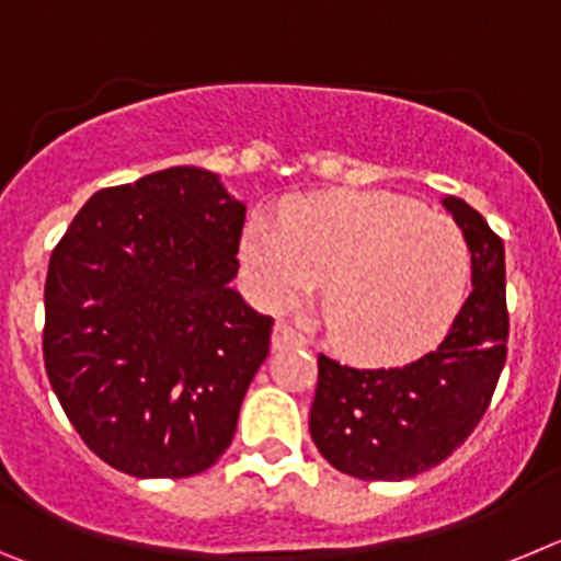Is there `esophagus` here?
Masks as SVG:
<instances>
[{
  "mask_svg": "<svg viewBox=\"0 0 561 561\" xmlns=\"http://www.w3.org/2000/svg\"><path fill=\"white\" fill-rule=\"evenodd\" d=\"M291 345H304V336L297 334L295 329H291L289 323H275V329H272V348H291Z\"/></svg>",
  "mask_w": 561,
  "mask_h": 561,
  "instance_id": "obj_1",
  "label": "esophagus"
}]
</instances>
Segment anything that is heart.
Instances as JSON below:
<instances>
[{"instance_id": "obj_1", "label": "heart", "mask_w": 561, "mask_h": 561, "mask_svg": "<svg viewBox=\"0 0 561 561\" xmlns=\"http://www.w3.org/2000/svg\"><path fill=\"white\" fill-rule=\"evenodd\" d=\"M241 264L257 300L300 304L323 280V317L342 354L413 359L455 314L469 247L447 216L379 191H329L286 205L280 227L247 221Z\"/></svg>"}]
</instances>
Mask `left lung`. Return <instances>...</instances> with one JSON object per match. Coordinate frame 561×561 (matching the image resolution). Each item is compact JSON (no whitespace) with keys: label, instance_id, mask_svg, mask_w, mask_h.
Masks as SVG:
<instances>
[{"label":"left lung","instance_id":"obj_1","mask_svg":"<svg viewBox=\"0 0 561 561\" xmlns=\"http://www.w3.org/2000/svg\"><path fill=\"white\" fill-rule=\"evenodd\" d=\"M440 205L472 252V295L438 348L401 368H348L320 354L309 433L320 455L359 480H408L447 460L492 401L505 365V250L474 207Z\"/></svg>","mask_w":561,"mask_h":561}]
</instances>
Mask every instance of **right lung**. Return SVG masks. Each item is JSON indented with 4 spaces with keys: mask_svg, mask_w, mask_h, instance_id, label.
Segmentation results:
<instances>
[{
    "mask_svg": "<svg viewBox=\"0 0 561 561\" xmlns=\"http://www.w3.org/2000/svg\"><path fill=\"white\" fill-rule=\"evenodd\" d=\"M247 205L176 165L98 191L49 255L44 368L92 453L191 478L230 447L272 317L232 289Z\"/></svg>",
    "mask_w": 561,
    "mask_h": 561,
    "instance_id": "obj_1",
    "label": "right lung"
}]
</instances>
